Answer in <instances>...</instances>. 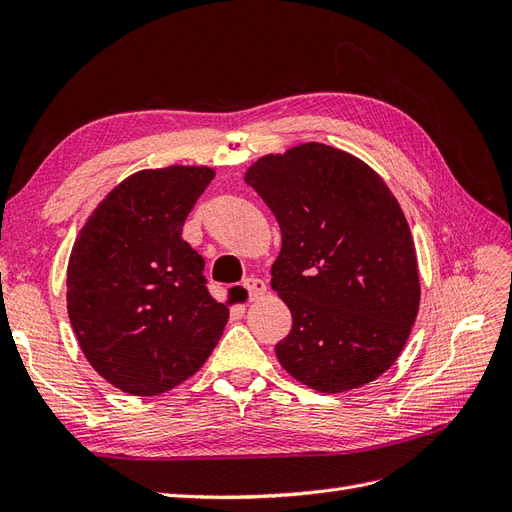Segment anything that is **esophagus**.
Listing matches in <instances>:
<instances>
[{"label":"esophagus","mask_w":512,"mask_h":512,"mask_svg":"<svg viewBox=\"0 0 512 512\" xmlns=\"http://www.w3.org/2000/svg\"><path fill=\"white\" fill-rule=\"evenodd\" d=\"M241 286L247 292V299H250V301L262 297V294L267 292V284L262 282V280H258V277H247V280Z\"/></svg>","instance_id":"esophagus-1"}]
</instances>
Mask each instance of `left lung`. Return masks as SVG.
I'll return each instance as SVG.
<instances>
[{
	"label": "left lung",
	"mask_w": 512,
	"mask_h": 512,
	"mask_svg": "<svg viewBox=\"0 0 512 512\" xmlns=\"http://www.w3.org/2000/svg\"><path fill=\"white\" fill-rule=\"evenodd\" d=\"M245 181L282 230L271 267V288L292 314L275 346L282 367L322 393L382 376L404 350L421 299L410 228L386 183L320 143L260 158Z\"/></svg>",
	"instance_id": "obj_1"
}]
</instances>
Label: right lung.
Wrapping results in <instances>:
<instances>
[{
	"label": "right lung",
	"instance_id": "right-lung-1",
	"mask_svg": "<svg viewBox=\"0 0 512 512\" xmlns=\"http://www.w3.org/2000/svg\"><path fill=\"white\" fill-rule=\"evenodd\" d=\"M213 179L205 166L141 170L108 194L76 239L68 316L98 374L160 395L203 367L228 320L183 224Z\"/></svg>",
	"mask_w": 512,
	"mask_h": 512
}]
</instances>
